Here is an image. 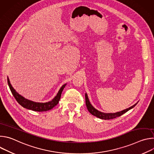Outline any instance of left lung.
Masks as SVG:
<instances>
[{
  "mask_svg": "<svg viewBox=\"0 0 154 154\" xmlns=\"http://www.w3.org/2000/svg\"><path fill=\"white\" fill-rule=\"evenodd\" d=\"M85 101H86V107L88 108V110L90 112V113H91L93 115H94V116H96L99 118H100L102 119H105V120L113 119H115L117 117L121 116L122 115H123L124 113L128 112L129 109L134 108L137 105V103H136L134 105L131 106V107L124 109V110H122L121 112H117V113H102V112H100L97 110L96 109H95L91 105V104L90 103V102L89 101L88 98V96H87L86 94H85Z\"/></svg>",
  "mask_w": 154,
  "mask_h": 154,
  "instance_id": "8db88e82",
  "label": "left lung"
}]
</instances>
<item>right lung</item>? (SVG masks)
<instances>
[{"label":"right lung","mask_w":154,"mask_h":154,"mask_svg":"<svg viewBox=\"0 0 154 154\" xmlns=\"http://www.w3.org/2000/svg\"><path fill=\"white\" fill-rule=\"evenodd\" d=\"M7 81H8V86L10 87V89L13 96L16 99V101L24 108H26L29 109H32V110L35 111V112H46V111L49 110V109H51L53 107L57 105L60 99L61 93L64 89V88L65 87L66 85V84H64L61 86L57 96L51 101L46 103H38V102H35L29 100L28 99H26L24 97L19 94L12 87L8 77H7Z\"/></svg>","instance_id":"add662e5"}]
</instances>
